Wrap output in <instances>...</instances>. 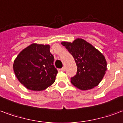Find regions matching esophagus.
Returning a JSON list of instances; mask_svg holds the SVG:
<instances>
[{
    "label": "esophagus",
    "instance_id": "obj_1",
    "mask_svg": "<svg viewBox=\"0 0 123 123\" xmlns=\"http://www.w3.org/2000/svg\"><path fill=\"white\" fill-rule=\"evenodd\" d=\"M65 67H62V68H61V71H65Z\"/></svg>",
    "mask_w": 123,
    "mask_h": 123
}]
</instances>
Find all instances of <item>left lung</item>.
<instances>
[{
    "mask_svg": "<svg viewBox=\"0 0 123 123\" xmlns=\"http://www.w3.org/2000/svg\"><path fill=\"white\" fill-rule=\"evenodd\" d=\"M73 56L77 65V73L71 83L81 90L91 89L102 80L107 70L105 57L91 44L78 38L71 42H62Z\"/></svg>",
    "mask_w": 123,
    "mask_h": 123,
    "instance_id": "left-lung-1",
    "label": "left lung"
}]
</instances>
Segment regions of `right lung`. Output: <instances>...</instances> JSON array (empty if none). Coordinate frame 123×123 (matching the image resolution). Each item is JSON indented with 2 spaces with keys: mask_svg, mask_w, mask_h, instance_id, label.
<instances>
[{
  "mask_svg": "<svg viewBox=\"0 0 123 123\" xmlns=\"http://www.w3.org/2000/svg\"><path fill=\"white\" fill-rule=\"evenodd\" d=\"M50 46L33 43L23 50L14 61L13 70L19 82L32 91H42L55 81L58 70Z\"/></svg>",
  "mask_w": 123,
  "mask_h": 123,
  "instance_id": "right-lung-1",
  "label": "right lung"
}]
</instances>
